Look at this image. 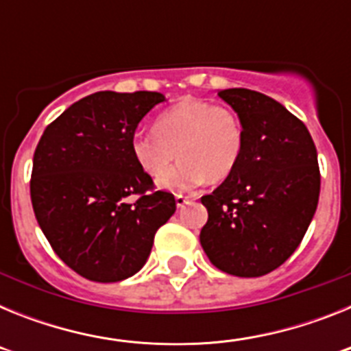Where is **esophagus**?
<instances>
[{"label": "esophagus", "mask_w": 351, "mask_h": 351, "mask_svg": "<svg viewBox=\"0 0 351 351\" xmlns=\"http://www.w3.org/2000/svg\"><path fill=\"white\" fill-rule=\"evenodd\" d=\"M191 198L190 197H184V195H176V206L178 207H184L186 204H190Z\"/></svg>", "instance_id": "34e87169"}]
</instances>
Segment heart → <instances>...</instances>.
<instances>
[{"mask_svg":"<svg viewBox=\"0 0 351 351\" xmlns=\"http://www.w3.org/2000/svg\"><path fill=\"white\" fill-rule=\"evenodd\" d=\"M244 149V126L235 110L207 100H182L154 121L151 132H135L130 151L138 169L159 178L176 156L180 161L158 181L186 193L234 172Z\"/></svg>","mask_w":351,"mask_h":351,"instance_id":"1","label":"heart"}]
</instances>
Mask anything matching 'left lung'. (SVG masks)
Wrapping results in <instances>:
<instances>
[{"mask_svg": "<svg viewBox=\"0 0 351 351\" xmlns=\"http://www.w3.org/2000/svg\"><path fill=\"white\" fill-rule=\"evenodd\" d=\"M219 98L244 126L234 172L204 195L200 244L226 274L258 278L287 262L302 241L320 197L315 142L299 117L262 93L223 89Z\"/></svg>", "mask_w": 351, "mask_h": 351, "instance_id": "left-lung-1", "label": "left lung"}]
</instances>
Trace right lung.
I'll use <instances>...</instances> for the list:
<instances>
[{
	"label": "right lung",
	"instance_id": "obj_1",
	"mask_svg": "<svg viewBox=\"0 0 351 351\" xmlns=\"http://www.w3.org/2000/svg\"><path fill=\"white\" fill-rule=\"evenodd\" d=\"M163 100L154 91L95 93L52 121L36 145V221L56 255L86 280L116 283L141 271L154 234L176 213L173 195L154 190L130 151L142 117Z\"/></svg>",
	"mask_w": 351,
	"mask_h": 351
}]
</instances>
